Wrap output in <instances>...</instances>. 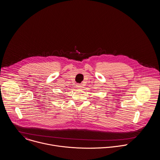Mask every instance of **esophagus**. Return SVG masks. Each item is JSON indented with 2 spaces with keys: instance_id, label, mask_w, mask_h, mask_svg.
Masks as SVG:
<instances>
[{
  "instance_id": "esophagus-1",
  "label": "esophagus",
  "mask_w": 160,
  "mask_h": 160,
  "mask_svg": "<svg viewBox=\"0 0 160 160\" xmlns=\"http://www.w3.org/2000/svg\"><path fill=\"white\" fill-rule=\"evenodd\" d=\"M77 87V88H82V85L81 84H78V85Z\"/></svg>"
}]
</instances>
